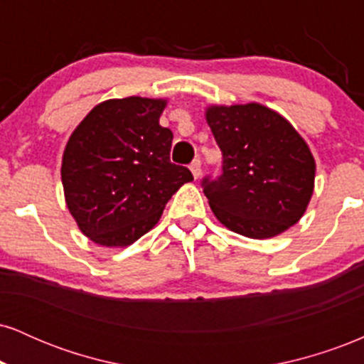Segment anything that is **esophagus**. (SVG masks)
Masks as SVG:
<instances>
[{"mask_svg": "<svg viewBox=\"0 0 364 364\" xmlns=\"http://www.w3.org/2000/svg\"><path fill=\"white\" fill-rule=\"evenodd\" d=\"M190 171H191V174H193L195 179L200 178V174H202V162H200V159H195V161L191 162Z\"/></svg>", "mask_w": 364, "mask_h": 364, "instance_id": "obj_1", "label": "esophagus"}]
</instances>
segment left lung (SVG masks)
I'll return each mask as SVG.
<instances>
[{"label": "left lung", "mask_w": 364, "mask_h": 364, "mask_svg": "<svg viewBox=\"0 0 364 364\" xmlns=\"http://www.w3.org/2000/svg\"><path fill=\"white\" fill-rule=\"evenodd\" d=\"M205 118L223 152V174L202 181L219 223L253 240L298 223L315 188V159L289 121L258 102L208 106Z\"/></svg>", "instance_id": "8db88e82"}]
</instances>
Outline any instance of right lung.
Returning <instances> with one entry per match:
<instances>
[{"label": "right lung", "mask_w": 364, "mask_h": 364, "mask_svg": "<svg viewBox=\"0 0 364 364\" xmlns=\"http://www.w3.org/2000/svg\"><path fill=\"white\" fill-rule=\"evenodd\" d=\"M166 99H109L75 128L63 152L66 207L87 237L128 246L161 219L190 169L169 161L173 132L159 124Z\"/></svg>", "instance_id": "add662e5"}]
</instances>
